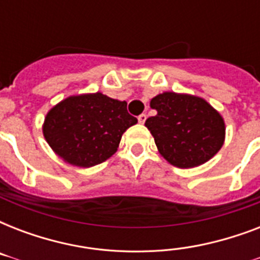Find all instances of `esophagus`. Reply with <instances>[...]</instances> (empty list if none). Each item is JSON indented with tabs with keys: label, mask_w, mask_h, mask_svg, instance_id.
Segmentation results:
<instances>
[{
	"label": "esophagus",
	"mask_w": 260,
	"mask_h": 260,
	"mask_svg": "<svg viewBox=\"0 0 260 260\" xmlns=\"http://www.w3.org/2000/svg\"><path fill=\"white\" fill-rule=\"evenodd\" d=\"M138 120H139V122H140V124H144V122H146V120H147V114L142 113L138 117Z\"/></svg>",
	"instance_id": "esophagus-1"
}]
</instances>
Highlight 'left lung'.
Here are the masks:
<instances>
[{
  "label": "left lung",
  "mask_w": 260,
  "mask_h": 260,
  "mask_svg": "<svg viewBox=\"0 0 260 260\" xmlns=\"http://www.w3.org/2000/svg\"><path fill=\"white\" fill-rule=\"evenodd\" d=\"M151 108L158 113L147 118L146 126L159 152L174 166H200L221 148L224 120L205 100L167 91L152 98Z\"/></svg>",
  "instance_id": "8db88e82"
}]
</instances>
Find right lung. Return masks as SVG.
<instances>
[{
    "instance_id": "obj_1",
    "label": "right lung",
    "mask_w": 260,
    "mask_h": 260,
    "mask_svg": "<svg viewBox=\"0 0 260 260\" xmlns=\"http://www.w3.org/2000/svg\"><path fill=\"white\" fill-rule=\"evenodd\" d=\"M136 122L125 101L101 93L82 94L54 106L47 114L43 134L64 162L91 167L110 158L122 134Z\"/></svg>"
}]
</instances>
